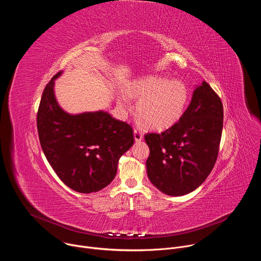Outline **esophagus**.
Segmentation results:
<instances>
[{
	"label": "esophagus",
	"instance_id": "1",
	"mask_svg": "<svg viewBox=\"0 0 261 261\" xmlns=\"http://www.w3.org/2000/svg\"><path fill=\"white\" fill-rule=\"evenodd\" d=\"M142 138H143L142 132L139 131V130H137V129H135V130H134V139H135V141H137V142H138V141H141Z\"/></svg>",
	"mask_w": 261,
	"mask_h": 261
}]
</instances>
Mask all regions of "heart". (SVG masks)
<instances>
[{
	"label": "heart",
	"instance_id": "heart-1",
	"mask_svg": "<svg viewBox=\"0 0 261 261\" xmlns=\"http://www.w3.org/2000/svg\"><path fill=\"white\" fill-rule=\"evenodd\" d=\"M129 95L140 99L137 104L139 118L148 128L157 130L171 126L180 117L188 98L182 83L159 76H146L134 82ZM119 104L124 109L130 107L127 96H121Z\"/></svg>",
	"mask_w": 261,
	"mask_h": 261
}]
</instances>
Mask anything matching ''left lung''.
<instances>
[{"instance_id":"obj_1","label":"left lung","mask_w":261,"mask_h":261,"mask_svg":"<svg viewBox=\"0 0 261 261\" xmlns=\"http://www.w3.org/2000/svg\"><path fill=\"white\" fill-rule=\"evenodd\" d=\"M222 128L221 99L203 81L178 122L161 134L144 135L150 147L145 164L151 182L170 196L198 188L216 163Z\"/></svg>"}]
</instances>
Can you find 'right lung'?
I'll use <instances>...</instances> for the list:
<instances>
[{
	"instance_id": "add662e5",
	"label": "right lung",
	"mask_w": 261,
	"mask_h": 261,
	"mask_svg": "<svg viewBox=\"0 0 261 261\" xmlns=\"http://www.w3.org/2000/svg\"><path fill=\"white\" fill-rule=\"evenodd\" d=\"M46 85L37 113L43 153L61 180L72 190L92 193L115 178L119 159L134 142L129 124L105 111L70 115L58 104L54 86Z\"/></svg>"
}]
</instances>
